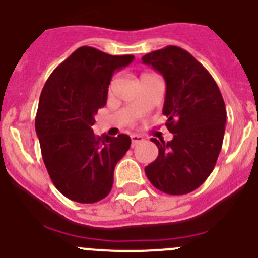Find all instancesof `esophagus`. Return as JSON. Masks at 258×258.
<instances>
[{"label":"esophagus","instance_id":"34e87169","mask_svg":"<svg viewBox=\"0 0 258 258\" xmlns=\"http://www.w3.org/2000/svg\"><path fill=\"white\" fill-rule=\"evenodd\" d=\"M131 141H132V146L138 145L139 143H143L144 138L140 136V135H131Z\"/></svg>","mask_w":258,"mask_h":258}]
</instances>
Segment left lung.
I'll list each match as a JSON object with an SVG mask.
<instances>
[{"instance_id": "8db88e82", "label": "left lung", "mask_w": 258, "mask_h": 258, "mask_svg": "<svg viewBox=\"0 0 258 258\" xmlns=\"http://www.w3.org/2000/svg\"><path fill=\"white\" fill-rule=\"evenodd\" d=\"M143 62L163 76V114L171 141H158V157L145 173L158 190L182 196L201 186L215 168L224 141L226 108L208 71L177 46H167L143 56Z\"/></svg>"}]
</instances>
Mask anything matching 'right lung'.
Instances as JSON below:
<instances>
[{"instance_id": "1", "label": "right lung", "mask_w": 258, "mask_h": 258, "mask_svg": "<svg viewBox=\"0 0 258 258\" xmlns=\"http://www.w3.org/2000/svg\"><path fill=\"white\" fill-rule=\"evenodd\" d=\"M134 59L83 46L43 86L36 132L51 180L72 201L96 203L112 190L115 164L130 149L131 139L124 134L95 136L91 127L106 104L112 76Z\"/></svg>"}]
</instances>
